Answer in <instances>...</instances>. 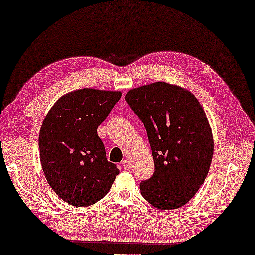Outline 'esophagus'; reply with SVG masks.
<instances>
[{"instance_id":"esophagus-1","label":"esophagus","mask_w":255,"mask_h":255,"mask_svg":"<svg viewBox=\"0 0 255 255\" xmlns=\"http://www.w3.org/2000/svg\"><path fill=\"white\" fill-rule=\"evenodd\" d=\"M122 169H124L125 171H128L130 169V162L128 160L122 161Z\"/></svg>"}]
</instances>
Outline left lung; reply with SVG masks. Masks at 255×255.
<instances>
[{
  "mask_svg": "<svg viewBox=\"0 0 255 255\" xmlns=\"http://www.w3.org/2000/svg\"><path fill=\"white\" fill-rule=\"evenodd\" d=\"M126 101L143 122L155 164L140 183L142 196L160 210L182 207L204 183L213 157L204 109L191 92L165 82L130 90Z\"/></svg>",
  "mask_w": 255,
  "mask_h": 255,
  "instance_id": "left-lung-1",
  "label": "left lung"
}]
</instances>
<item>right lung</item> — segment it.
Returning <instances> with one entry per match:
<instances>
[{
    "instance_id": "right-lung-1",
    "label": "right lung",
    "mask_w": 255,
    "mask_h": 255,
    "mask_svg": "<svg viewBox=\"0 0 255 255\" xmlns=\"http://www.w3.org/2000/svg\"><path fill=\"white\" fill-rule=\"evenodd\" d=\"M120 92L81 89L54 104L40 129L41 165L51 189L65 203L89 207L107 195L119 170L107 159L98 126Z\"/></svg>"
}]
</instances>
